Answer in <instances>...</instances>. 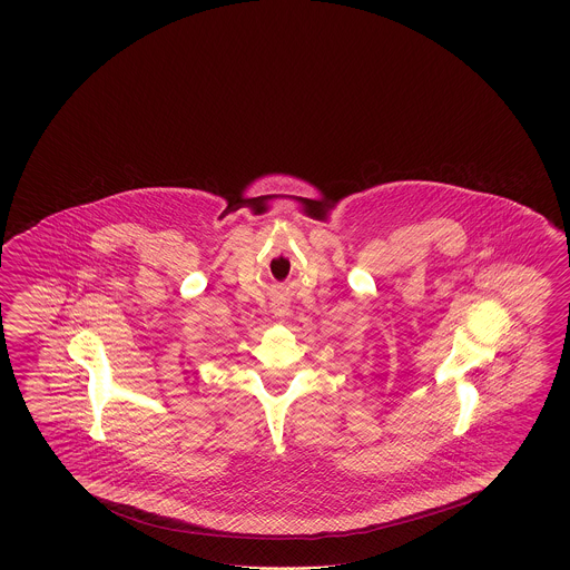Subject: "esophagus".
<instances>
[{
    "mask_svg": "<svg viewBox=\"0 0 570 570\" xmlns=\"http://www.w3.org/2000/svg\"><path fill=\"white\" fill-rule=\"evenodd\" d=\"M271 307H273L275 317H283V315H287V312H289V303L285 302V299H275V302L271 303Z\"/></svg>",
    "mask_w": 570,
    "mask_h": 570,
    "instance_id": "34e87169",
    "label": "esophagus"
}]
</instances>
